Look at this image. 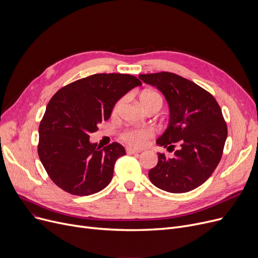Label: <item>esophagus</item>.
Listing matches in <instances>:
<instances>
[{
	"label": "esophagus",
	"instance_id": "1",
	"mask_svg": "<svg viewBox=\"0 0 258 258\" xmlns=\"http://www.w3.org/2000/svg\"><path fill=\"white\" fill-rule=\"evenodd\" d=\"M126 153H127V154H131V155H137V154H140L141 152H140V151H136V150H133V148L127 147V148H126Z\"/></svg>",
	"mask_w": 258,
	"mask_h": 258
}]
</instances>
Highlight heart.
<instances>
[{"label":"heart","mask_w":258,"mask_h":258,"mask_svg":"<svg viewBox=\"0 0 258 258\" xmlns=\"http://www.w3.org/2000/svg\"><path fill=\"white\" fill-rule=\"evenodd\" d=\"M122 102V99L119 100L115 106L114 112H117L120 104ZM140 103L144 107L151 106V105H158L160 108L163 104V98L161 95L154 91H145L141 94L140 96ZM153 136V132L147 128H139V130H126L125 132L122 133L121 139L123 140L127 145L134 146V147H140L143 146L146 141Z\"/></svg>","instance_id":"1"}]
</instances>
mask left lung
I'll return each mask as SVG.
<instances>
[{
	"mask_svg": "<svg viewBox=\"0 0 258 258\" xmlns=\"http://www.w3.org/2000/svg\"><path fill=\"white\" fill-rule=\"evenodd\" d=\"M168 103L169 121L157 144L172 158L158 153V164L148 171L151 182L172 194L194 190L206 182L220 163L227 139L222 110L210 93L192 81L169 72L140 74Z\"/></svg>",
	"mask_w": 258,
	"mask_h": 258,
	"instance_id": "1",
	"label": "left lung"
}]
</instances>
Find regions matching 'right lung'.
<instances>
[{
	"mask_svg": "<svg viewBox=\"0 0 258 258\" xmlns=\"http://www.w3.org/2000/svg\"><path fill=\"white\" fill-rule=\"evenodd\" d=\"M141 81L130 74H94L57 91L40 121L37 153L50 179L74 196L96 194L110 184L114 165L124 156L117 142L103 148L90 134L110 118L116 102Z\"/></svg>",
	"mask_w": 258,
	"mask_h": 258,
	"instance_id": "obj_1",
	"label": "right lung"
}]
</instances>
